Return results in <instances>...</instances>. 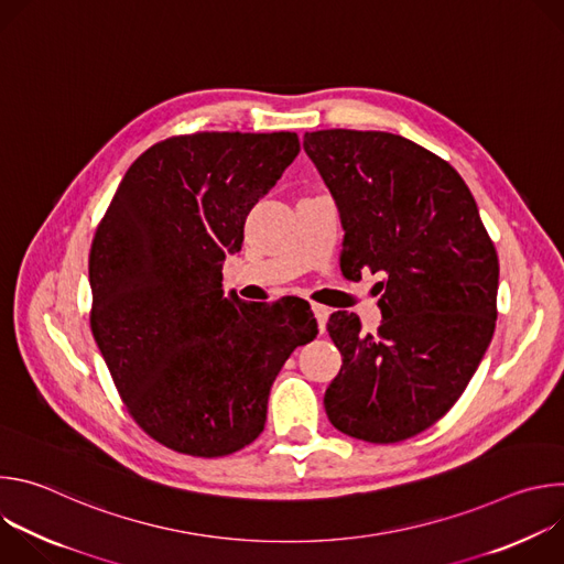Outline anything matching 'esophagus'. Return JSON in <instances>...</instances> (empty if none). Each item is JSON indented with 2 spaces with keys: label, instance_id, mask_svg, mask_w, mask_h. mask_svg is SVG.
<instances>
[{
  "label": "esophagus",
  "instance_id": "esophagus-1",
  "mask_svg": "<svg viewBox=\"0 0 564 564\" xmlns=\"http://www.w3.org/2000/svg\"><path fill=\"white\" fill-rule=\"evenodd\" d=\"M312 312H314V316H316L318 330H321V333H326V324H328V314H330V310H328V307H324V305H318V303H312Z\"/></svg>",
  "mask_w": 564,
  "mask_h": 564
}]
</instances>
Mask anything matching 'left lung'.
Here are the masks:
<instances>
[{
    "label": "left lung",
    "mask_w": 564,
    "mask_h": 564,
    "mask_svg": "<svg viewBox=\"0 0 564 564\" xmlns=\"http://www.w3.org/2000/svg\"><path fill=\"white\" fill-rule=\"evenodd\" d=\"M303 149L339 209L341 272L383 276L375 335L352 312L328 321L341 352L328 420L372 444L409 440L451 411L494 339L496 248L462 176L413 140L326 129Z\"/></svg>",
    "instance_id": "1"
}]
</instances>
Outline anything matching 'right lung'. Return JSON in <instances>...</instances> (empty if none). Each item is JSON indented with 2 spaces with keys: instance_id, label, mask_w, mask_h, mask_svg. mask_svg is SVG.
Listing matches in <instances>:
<instances>
[{
  "instance_id": "obj_1",
  "label": "right lung",
  "mask_w": 564,
  "mask_h": 564,
  "mask_svg": "<svg viewBox=\"0 0 564 564\" xmlns=\"http://www.w3.org/2000/svg\"><path fill=\"white\" fill-rule=\"evenodd\" d=\"M299 153L279 133H194L149 147L91 246V330L133 420L196 457L252 444L276 375L318 333L307 303L223 294L246 218Z\"/></svg>"
}]
</instances>
